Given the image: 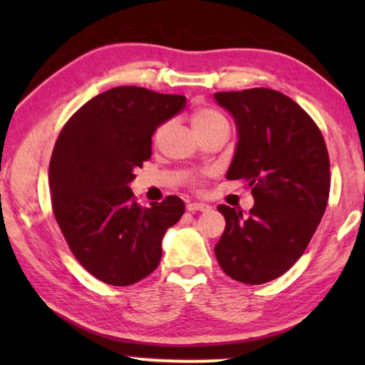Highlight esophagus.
<instances>
[{
  "mask_svg": "<svg viewBox=\"0 0 365 365\" xmlns=\"http://www.w3.org/2000/svg\"><path fill=\"white\" fill-rule=\"evenodd\" d=\"M187 209L190 212H196V211L209 212V211H211V206L206 205V202H188Z\"/></svg>",
  "mask_w": 365,
  "mask_h": 365,
  "instance_id": "1",
  "label": "esophagus"
}]
</instances>
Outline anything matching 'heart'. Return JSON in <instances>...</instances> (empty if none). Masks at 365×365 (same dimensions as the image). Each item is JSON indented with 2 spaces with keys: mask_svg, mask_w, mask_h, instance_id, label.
I'll list each match as a JSON object with an SVG mask.
<instances>
[{
  "mask_svg": "<svg viewBox=\"0 0 365 365\" xmlns=\"http://www.w3.org/2000/svg\"><path fill=\"white\" fill-rule=\"evenodd\" d=\"M191 123H193L196 133H206L215 130V128H228V120L224 114H220L219 110H215L212 108H196L193 113H191ZM165 130H168V122L159 123V125L154 128L153 133V141L154 143H159L160 138L164 137ZM191 183L195 187H201V178L200 177H193L191 178Z\"/></svg>",
  "mask_w": 365,
  "mask_h": 365,
  "instance_id": "obj_1",
  "label": "heart"
}]
</instances>
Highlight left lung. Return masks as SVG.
Instances as JSON below:
<instances>
[{
  "instance_id": "1",
  "label": "left lung",
  "mask_w": 365,
  "mask_h": 365,
  "mask_svg": "<svg viewBox=\"0 0 365 365\" xmlns=\"http://www.w3.org/2000/svg\"><path fill=\"white\" fill-rule=\"evenodd\" d=\"M235 117L238 145L227 172L255 196L248 214L225 205L214 252L233 280L261 285L292 267L322 220L330 193V159L317 123L292 98L270 88L214 95Z\"/></svg>"
}]
</instances>
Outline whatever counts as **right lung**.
<instances>
[{
    "label": "right lung",
    "mask_w": 365,
    "mask_h": 365,
    "mask_svg": "<svg viewBox=\"0 0 365 365\" xmlns=\"http://www.w3.org/2000/svg\"><path fill=\"white\" fill-rule=\"evenodd\" d=\"M185 104L182 95L115 86L76 110L54 145V217L82 267L108 285H133L156 270L164 233L185 211L178 196L140 206L128 187L151 158L154 128Z\"/></svg>",
    "instance_id": "1"
}]
</instances>
